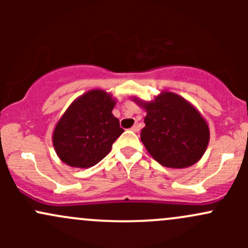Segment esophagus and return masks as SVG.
<instances>
[{
  "instance_id": "1",
  "label": "esophagus",
  "mask_w": 248,
  "mask_h": 248,
  "mask_svg": "<svg viewBox=\"0 0 248 248\" xmlns=\"http://www.w3.org/2000/svg\"><path fill=\"white\" fill-rule=\"evenodd\" d=\"M131 129H132V131H133V132H139V131H140V124H136L133 127H132Z\"/></svg>"
}]
</instances>
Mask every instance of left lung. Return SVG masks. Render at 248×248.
Masks as SVG:
<instances>
[{
    "instance_id": "1",
    "label": "left lung",
    "mask_w": 248,
    "mask_h": 248,
    "mask_svg": "<svg viewBox=\"0 0 248 248\" xmlns=\"http://www.w3.org/2000/svg\"><path fill=\"white\" fill-rule=\"evenodd\" d=\"M134 101L146 110L140 139L159 164L181 169L202 158L209 144V126L189 102L167 91L151 102Z\"/></svg>"
}]
</instances>
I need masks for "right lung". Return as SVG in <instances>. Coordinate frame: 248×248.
Instances as JSON below:
<instances>
[{
	"instance_id": "right-lung-1",
	"label": "right lung",
	"mask_w": 248,
	"mask_h": 248,
	"mask_svg": "<svg viewBox=\"0 0 248 248\" xmlns=\"http://www.w3.org/2000/svg\"><path fill=\"white\" fill-rule=\"evenodd\" d=\"M115 103L103 90H91L68 107L52 134L55 151L62 162L74 168H90L109 154L124 133L111 112Z\"/></svg>"
}]
</instances>
